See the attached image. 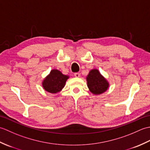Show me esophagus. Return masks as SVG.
<instances>
[{"label": "esophagus", "instance_id": "esophagus-1", "mask_svg": "<svg viewBox=\"0 0 150 150\" xmlns=\"http://www.w3.org/2000/svg\"><path fill=\"white\" fill-rule=\"evenodd\" d=\"M74 76L75 77H80V73H75Z\"/></svg>", "mask_w": 150, "mask_h": 150}]
</instances>
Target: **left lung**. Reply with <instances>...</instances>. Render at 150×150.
<instances>
[{"label": "left lung", "mask_w": 150, "mask_h": 150, "mask_svg": "<svg viewBox=\"0 0 150 150\" xmlns=\"http://www.w3.org/2000/svg\"><path fill=\"white\" fill-rule=\"evenodd\" d=\"M87 86L89 90L93 95H98L106 92L110 84L97 69H92L86 76Z\"/></svg>", "instance_id": "1"}]
</instances>
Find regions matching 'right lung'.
<instances>
[{"label": "right lung", "instance_id": "1", "mask_svg": "<svg viewBox=\"0 0 150 150\" xmlns=\"http://www.w3.org/2000/svg\"><path fill=\"white\" fill-rule=\"evenodd\" d=\"M69 78V75H64L59 70L53 69L44 78L42 82V88L48 93H57L65 86L66 81Z\"/></svg>", "mask_w": 150, "mask_h": 150}]
</instances>
